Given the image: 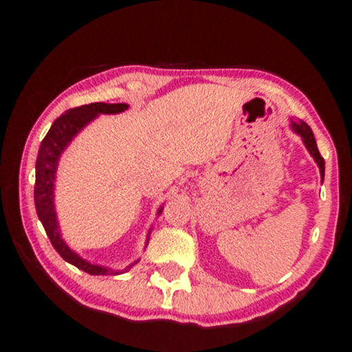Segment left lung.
Segmentation results:
<instances>
[{
  "label": "left lung",
  "instance_id": "8db88e82",
  "mask_svg": "<svg viewBox=\"0 0 352 352\" xmlns=\"http://www.w3.org/2000/svg\"><path fill=\"white\" fill-rule=\"evenodd\" d=\"M292 129L295 131L296 134H300L302 138V142H305V146L307 151L312 157H314V160L317 165H319V170H320V176L322 179H324V175H325V162L324 158H322L319 148H317V144H316V139H314V134H312V129L307 126V123L305 122H295V120H292Z\"/></svg>",
  "mask_w": 352,
  "mask_h": 352
}]
</instances>
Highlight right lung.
Listing matches in <instances>:
<instances>
[{
  "instance_id": "obj_1",
  "label": "right lung",
  "mask_w": 352,
  "mask_h": 352,
  "mask_svg": "<svg viewBox=\"0 0 352 352\" xmlns=\"http://www.w3.org/2000/svg\"><path fill=\"white\" fill-rule=\"evenodd\" d=\"M128 107V104L93 102L67 110L64 115H60V117L52 123L50 131H47L45 139L41 141L40 151H38L35 166V208L38 218H40L43 228H45L47 237H50L56 252L59 253L67 263L74 264L75 267L91 274V276H104V274L110 272L117 276V274H122V271H110V269L99 266V264H91L89 261L81 258L80 254H76L74 250L67 247V243L60 235L59 223H57L54 208V181L57 163H59L62 152L65 151V147L69 146L72 139H74L86 124L93 122L98 115L120 113L124 112ZM162 210L163 208L158 210V214L162 213ZM148 234H151V230H148ZM148 234L146 247L148 243ZM136 263H133L131 266H134ZM131 266H128L124 271H128Z\"/></svg>"
}]
</instances>
